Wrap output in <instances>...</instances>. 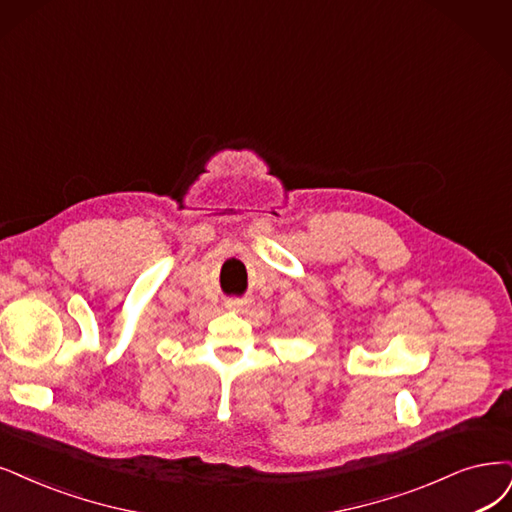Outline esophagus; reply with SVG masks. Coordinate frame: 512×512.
Wrapping results in <instances>:
<instances>
[{"mask_svg": "<svg viewBox=\"0 0 512 512\" xmlns=\"http://www.w3.org/2000/svg\"><path fill=\"white\" fill-rule=\"evenodd\" d=\"M225 306L230 308V310H240V308L244 306V301H242V299H227Z\"/></svg>", "mask_w": 512, "mask_h": 512, "instance_id": "esophagus-1", "label": "esophagus"}]
</instances>
